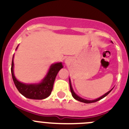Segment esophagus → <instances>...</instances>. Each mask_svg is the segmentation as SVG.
I'll return each mask as SVG.
<instances>
[{"label":"esophagus","mask_w":129,"mask_h":129,"mask_svg":"<svg viewBox=\"0 0 129 129\" xmlns=\"http://www.w3.org/2000/svg\"><path fill=\"white\" fill-rule=\"evenodd\" d=\"M65 62H66V63H67V64L69 63V62H70V59H66Z\"/></svg>","instance_id":"obj_1"}]
</instances>
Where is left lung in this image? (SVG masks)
<instances>
[{
  "label": "left lung",
  "mask_w": 129,
  "mask_h": 129,
  "mask_svg": "<svg viewBox=\"0 0 129 129\" xmlns=\"http://www.w3.org/2000/svg\"><path fill=\"white\" fill-rule=\"evenodd\" d=\"M69 83H70V91H71V93H72V95L73 98L74 99H76V100H77V101H81V102H83V103H94V102H96V101H99V100H101V99H103V98H105V96H107L108 94L110 93V92H111L112 90H110V91H109L108 92H107L106 94H105L104 95H102L101 97H100V98H99L96 99V100H85V99H83L81 98H80L79 96H78L77 95H76V94H75V92H74V90H73L72 89V85H71V81H70V79H69Z\"/></svg>",
  "instance_id": "8db88e82"
}]
</instances>
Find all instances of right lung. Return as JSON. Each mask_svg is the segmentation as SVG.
<instances>
[{
  "mask_svg": "<svg viewBox=\"0 0 129 129\" xmlns=\"http://www.w3.org/2000/svg\"><path fill=\"white\" fill-rule=\"evenodd\" d=\"M13 66L14 64L13 57L11 72L15 85L22 95L27 98L32 100H43L50 95L53 89L55 79L59 70L63 67L61 62H57L52 64L47 75L41 83L39 84H24L19 81L15 78L13 73Z\"/></svg>",
  "mask_w": 129,
  "mask_h": 129,
  "instance_id": "add662e5",
  "label": "right lung"
}]
</instances>
